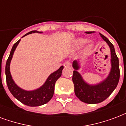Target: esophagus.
Wrapping results in <instances>:
<instances>
[{"label": "esophagus", "instance_id": "34e87169", "mask_svg": "<svg viewBox=\"0 0 126 126\" xmlns=\"http://www.w3.org/2000/svg\"><path fill=\"white\" fill-rule=\"evenodd\" d=\"M64 64H65V66H67V67H70V66H71V63H70V62H69V61H66Z\"/></svg>", "mask_w": 126, "mask_h": 126}]
</instances>
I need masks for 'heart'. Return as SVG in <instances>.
Instances as JSON below:
<instances>
[{"label": "heart", "instance_id": "obj_1", "mask_svg": "<svg viewBox=\"0 0 126 126\" xmlns=\"http://www.w3.org/2000/svg\"><path fill=\"white\" fill-rule=\"evenodd\" d=\"M88 40L86 38H79L76 40V47L78 48H82V47H84L86 43L87 42ZM93 44L92 42H88L86 45V50L87 51H90V50L93 49Z\"/></svg>", "mask_w": 126, "mask_h": 126}]
</instances>
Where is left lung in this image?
<instances>
[{
    "mask_svg": "<svg viewBox=\"0 0 126 126\" xmlns=\"http://www.w3.org/2000/svg\"><path fill=\"white\" fill-rule=\"evenodd\" d=\"M85 33H92L94 32H86ZM100 36L108 44L111 52V70L105 79L96 84H90L83 79L82 75L78 72L80 69L78 60L74 61L72 63L74 69L72 80L76 96L81 101L88 104L101 103L107 98L116 88L120 76L119 59L117 57L114 46L103 34L100 33Z\"/></svg>",
    "mask_w": 126,
    "mask_h": 126,
    "instance_id": "1",
    "label": "left lung"
}]
</instances>
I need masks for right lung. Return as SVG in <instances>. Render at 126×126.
I'll list each match as a JSON object with an SVG mask.
<instances>
[{
  "mask_svg": "<svg viewBox=\"0 0 126 126\" xmlns=\"http://www.w3.org/2000/svg\"><path fill=\"white\" fill-rule=\"evenodd\" d=\"M32 33H42V32H38L36 30L30 32L28 33L25 34L23 37ZM20 40H18L13 46L12 49L10 52L9 57L6 63L5 75H6L7 86L13 96L24 105L30 107H38V106L42 105L48 103L53 96L55 82L61 76L63 66H61L59 69L50 74V76L48 77L44 84L38 88L33 90H23L15 84L10 71L11 61L15 49Z\"/></svg>",
  "mask_w": 126,
  "mask_h": 126,
  "instance_id": "right-lung-1",
  "label": "right lung"
}]
</instances>
